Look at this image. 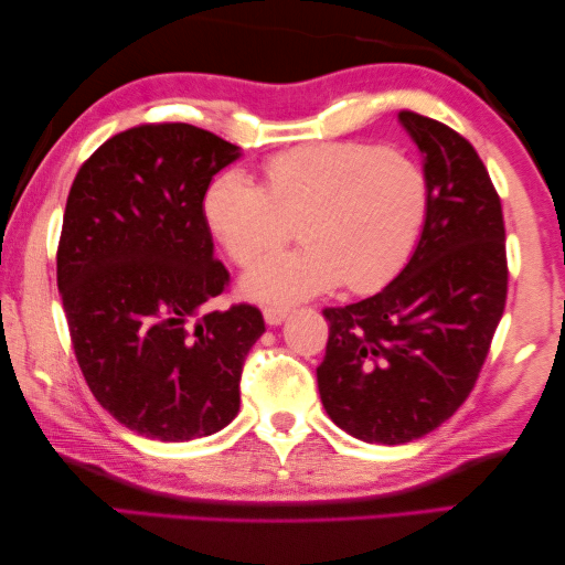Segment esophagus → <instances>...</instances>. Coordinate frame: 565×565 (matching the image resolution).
<instances>
[{"label":"esophagus","instance_id":"1","mask_svg":"<svg viewBox=\"0 0 565 565\" xmlns=\"http://www.w3.org/2000/svg\"><path fill=\"white\" fill-rule=\"evenodd\" d=\"M288 308H265L263 310V318H265V322L267 326H280V322L288 318Z\"/></svg>","mask_w":565,"mask_h":565}]
</instances>
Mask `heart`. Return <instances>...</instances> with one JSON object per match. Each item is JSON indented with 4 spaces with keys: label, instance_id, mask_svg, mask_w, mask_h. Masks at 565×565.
<instances>
[{
    "label": "heart",
    "instance_id": "1",
    "mask_svg": "<svg viewBox=\"0 0 565 565\" xmlns=\"http://www.w3.org/2000/svg\"><path fill=\"white\" fill-rule=\"evenodd\" d=\"M265 184L225 170L202 198L212 235L237 265H253L295 235L302 247L267 257L245 275L249 298L290 302L328 292L385 288L411 260L430 212L418 162L373 142H326L277 152Z\"/></svg>",
    "mask_w": 565,
    "mask_h": 565
}]
</instances>
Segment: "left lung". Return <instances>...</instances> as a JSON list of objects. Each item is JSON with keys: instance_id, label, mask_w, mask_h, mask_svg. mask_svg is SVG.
I'll list each match as a JSON object with an SVG mask.
<instances>
[{"instance_id": "obj_1", "label": "left lung", "mask_w": 565, "mask_h": 565, "mask_svg": "<svg viewBox=\"0 0 565 565\" xmlns=\"http://www.w3.org/2000/svg\"><path fill=\"white\" fill-rule=\"evenodd\" d=\"M425 157L430 212L411 263L373 298L326 308L318 391L350 436L401 446L446 423L476 387L505 310L501 198L463 135L403 109Z\"/></svg>"}]
</instances>
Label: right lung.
Segmentation results:
<instances>
[{
	"label": "right lung",
	"instance_id": "add662e5",
	"mask_svg": "<svg viewBox=\"0 0 565 565\" xmlns=\"http://www.w3.org/2000/svg\"><path fill=\"white\" fill-rule=\"evenodd\" d=\"M239 150L184 122L137 125L74 178L57 288L82 375L117 423L168 443L212 436L239 411L263 312L215 310L230 273L202 215L210 180Z\"/></svg>",
	"mask_w": 565,
	"mask_h": 565
}]
</instances>
